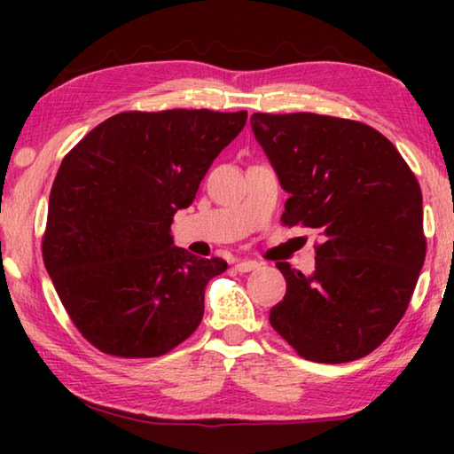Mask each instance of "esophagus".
Masks as SVG:
<instances>
[{
  "instance_id": "34e87169",
  "label": "esophagus",
  "mask_w": 454,
  "mask_h": 454,
  "mask_svg": "<svg viewBox=\"0 0 454 454\" xmlns=\"http://www.w3.org/2000/svg\"><path fill=\"white\" fill-rule=\"evenodd\" d=\"M234 268L238 272H252V270H258L260 262H256V260H240V262H236Z\"/></svg>"
}]
</instances>
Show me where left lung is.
Here are the masks:
<instances>
[{
  "mask_svg": "<svg viewBox=\"0 0 454 454\" xmlns=\"http://www.w3.org/2000/svg\"><path fill=\"white\" fill-rule=\"evenodd\" d=\"M270 160L284 226L317 230V266L276 262L286 294L270 325L314 363H350L380 347L409 309L427 238L422 194L409 164L374 128L318 114H254Z\"/></svg>",
  "mask_w": 454,
  "mask_h": 454,
  "instance_id": "obj_1",
  "label": "left lung"
}]
</instances>
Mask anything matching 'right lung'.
Returning a JSON list of instances; mask_svg holds the SVG:
<instances>
[{
	"label": "right lung",
	"instance_id": "add662e5",
	"mask_svg": "<svg viewBox=\"0 0 454 454\" xmlns=\"http://www.w3.org/2000/svg\"><path fill=\"white\" fill-rule=\"evenodd\" d=\"M246 118L121 112L64 158L50 194L43 264L75 328L98 350L162 356L198 328L206 284L228 264L174 246L170 226Z\"/></svg>",
	"mask_w": 454,
	"mask_h": 454
}]
</instances>
